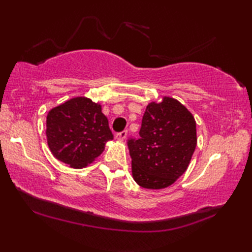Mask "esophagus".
Masks as SVG:
<instances>
[{"label": "esophagus", "instance_id": "esophagus-1", "mask_svg": "<svg viewBox=\"0 0 252 252\" xmlns=\"http://www.w3.org/2000/svg\"><path fill=\"white\" fill-rule=\"evenodd\" d=\"M127 136V131H122V132H119V133H117L116 138L117 140H119V141H125V140L126 139Z\"/></svg>", "mask_w": 252, "mask_h": 252}]
</instances>
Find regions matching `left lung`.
Listing matches in <instances>:
<instances>
[{"label": "left lung", "mask_w": 252, "mask_h": 252, "mask_svg": "<svg viewBox=\"0 0 252 252\" xmlns=\"http://www.w3.org/2000/svg\"><path fill=\"white\" fill-rule=\"evenodd\" d=\"M140 139L127 142L132 177L144 189L173 185L189 167L197 147L192 113L178 100L163 96L147 105Z\"/></svg>", "instance_id": "obj_1"}]
</instances>
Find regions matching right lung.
I'll use <instances>...</instances> for the list:
<instances>
[{
	"mask_svg": "<svg viewBox=\"0 0 252 252\" xmlns=\"http://www.w3.org/2000/svg\"><path fill=\"white\" fill-rule=\"evenodd\" d=\"M45 133L52 155L73 169L92 163L113 139L101 104L85 96L72 97L51 109Z\"/></svg>",
	"mask_w": 252,
	"mask_h": 252,
	"instance_id": "1",
	"label": "right lung"
}]
</instances>
